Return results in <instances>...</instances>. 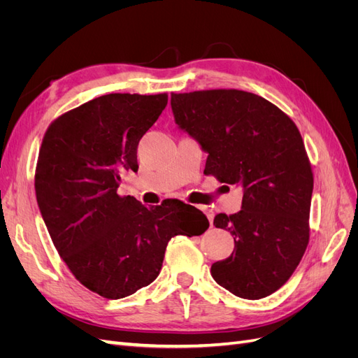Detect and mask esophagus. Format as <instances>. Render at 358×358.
Masks as SVG:
<instances>
[{
    "mask_svg": "<svg viewBox=\"0 0 358 358\" xmlns=\"http://www.w3.org/2000/svg\"><path fill=\"white\" fill-rule=\"evenodd\" d=\"M199 209H201V210L206 213V216H208V220H209L210 225H213V210L209 209L208 206H199Z\"/></svg>",
    "mask_w": 358,
    "mask_h": 358,
    "instance_id": "esophagus-1",
    "label": "esophagus"
}]
</instances>
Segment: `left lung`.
<instances>
[{
  "label": "left lung",
  "instance_id": "left-lung-1",
  "mask_svg": "<svg viewBox=\"0 0 358 358\" xmlns=\"http://www.w3.org/2000/svg\"><path fill=\"white\" fill-rule=\"evenodd\" d=\"M175 122L208 154L204 175L243 188L242 210L215 216L234 236L212 278L258 300L282 287L309 242L313 175L296 124L275 104L239 90L171 94Z\"/></svg>",
  "mask_w": 358,
  "mask_h": 358
}]
</instances>
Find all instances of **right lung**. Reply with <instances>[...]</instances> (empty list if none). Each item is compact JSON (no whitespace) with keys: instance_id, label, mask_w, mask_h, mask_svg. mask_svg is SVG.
<instances>
[{"instance_id":"1","label":"right lung","mask_w":358,"mask_h":358,"mask_svg":"<svg viewBox=\"0 0 358 358\" xmlns=\"http://www.w3.org/2000/svg\"><path fill=\"white\" fill-rule=\"evenodd\" d=\"M167 94H107L55 119L36 169L38 209L58 254L82 285L122 299L154 282L169 241L200 236L206 215L179 200L146 208L117 196L137 171V146L167 106Z\"/></svg>"}]
</instances>
